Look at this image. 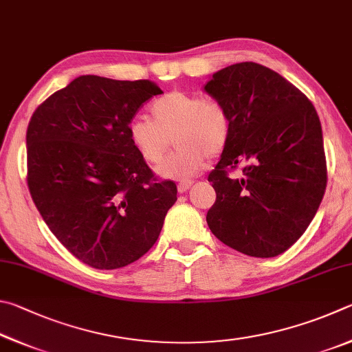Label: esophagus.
I'll return each instance as SVG.
<instances>
[{"label":"esophagus","mask_w":352,"mask_h":352,"mask_svg":"<svg viewBox=\"0 0 352 352\" xmlns=\"http://www.w3.org/2000/svg\"><path fill=\"white\" fill-rule=\"evenodd\" d=\"M193 186V181H182L177 184V192L179 193H186L187 190Z\"/></svg>","instance_id":"obj_1"}]
</instances>
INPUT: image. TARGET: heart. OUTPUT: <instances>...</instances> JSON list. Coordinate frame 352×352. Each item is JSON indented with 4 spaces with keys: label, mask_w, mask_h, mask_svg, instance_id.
I'll return each mask as SVG.
<instances>
[{
    "label": "heart",
    "mask_w": 352,
    "mask_h": 352,
    "mask_svg": "<svg viewBox=\"0 0 352 352\" xmlns=\"http://www.w3.org/2000/svg\"><path fill=\"white\" fill-rule=\"evenodd\" d=\"M153 120L134 117L128 123V138L146 164L164 159L175 138L177 150L157 166L165 179H188L208 156L224 150L230 138V117L223 104L196 92L173 91L151 104Z\"/></svg>",
    "instance_id": "1"
}]
</instances>
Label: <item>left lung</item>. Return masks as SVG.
I'll return each instance as SVG.
<instances>
[{
	"instance_id": "obj_1",
	"label": "left lung",
	"mask_w": 352,
	"mask_h": 352,
	"mask_svg": "<svg viewBox=\"0 0 352 352\" xmlns=\"http://www.w3.org/2000/svg\"><path fill=\"white\" fill-rule=\"evenodd\" d=\"M204 91L230 117L229 142L208 175L217 201L207 224L244 255H280L303 235L324 195L317 111L285 77L254 61L214 72ZM238 164L243 177L230 180L226 168Z\"/></svg>"
}]
</instances>
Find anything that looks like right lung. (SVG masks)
Wrapping results in <instances>:
<instances>
[{
    "instance_id": "right-lung-1",
    "label": "right lung",
    "mask_w": 352,
    "mask_h": 352,
    "mask_svg": "<svg viewBox=\"0 0 352 352\" xmlns=\"http://www.w3.org/2000/svg\"><path fill=\"white\" fill-rule=\"evenodd\" d=\"M150 80L80 76L30 117L28 186L55 238L94 269H119L153 248L176 184L157 182L128 138Z\"/></svg>"
}]
</instances>
